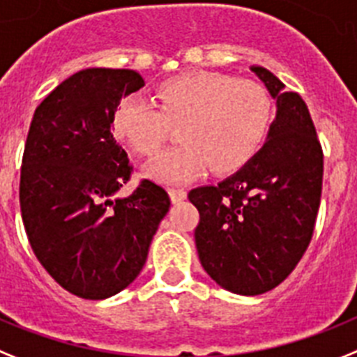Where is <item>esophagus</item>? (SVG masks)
I'll return each mask as SVG.
<instances>
[{
  "label": "esophagus",
  "mask_w": 357,
  "mask_h": 357,
  "mask_svg": "<svg viewBox=\"0 0 357 357\" xmlns=\"http://www.w3.org/2000/svg\"><path fill=\"white\" fill-rule=\"evenodd\" d=\"M169 196H170V201L174 204L181 203V201L187 199V192L181 190V188H169Z\"/></svg>",
  "instance_id": "34e87169"
}]
</instances>
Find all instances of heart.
<instances>
[{
	"label": "heart",
	"mask_w": 357,
	"mask_h": 357,
	"mask_svg": "<svg viewBox=\"0 0 357 357\" xmlns=\"http://www.w3.org/2000/svg\"><path fill=\"white\" fill-rule=\"evenodd\" d=\"M156 104L123 98L113 129L132 151L153 154L169 135V123L181 122V144L145 167V174L161 183L196 179L208 167L215 174L237 172L255 156L273 120L264 86L217 71H190L165 80L156 89Z\"/></svg>",
	"instance_id": "b5f03b06"
}]
</instances>
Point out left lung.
Returning a JSON list of instances; mask_svg holds the SVG:
<instances>
[{"label": "left lung", "instance_id": "left-lung-1", "mask_svg": "<svg viewBox=\"0 0 357 357\" xmlns=\"http://www.w3.org/2000/svg\"><path fill=\"white\" fill-rule=\"evenodd\" d=\"M277 114L259 153L230 178L190 190L199 210L201 266L222 289L243 296L271 291L287 278L311 243L320 206L324 154L307 105L262 66Z\"/></svg>", "mask_w": 357, "mask_h": 357}]
</instances>
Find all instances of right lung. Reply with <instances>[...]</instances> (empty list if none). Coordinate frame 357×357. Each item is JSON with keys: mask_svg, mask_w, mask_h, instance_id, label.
<instances>
[{"mask_svg": "<svg viewBox=\"0 0 357 357\" xmlns=\"http://www.w3.org/2000/svg\"><path fill=\"white\" fill-rule=\"evenodd\" d=\"M144 86L135 70H80L39 104L30 123L20 183L24 230L43 268L80 298L126 289L170 208L169 194L149 179L131 196H116L132 167L114 140L113 116Z\"/></svg>", "mask_w": 357, "mask_h": 357, "instance_id": "right-lung-1", "label": "right lung"}]
</instances>
